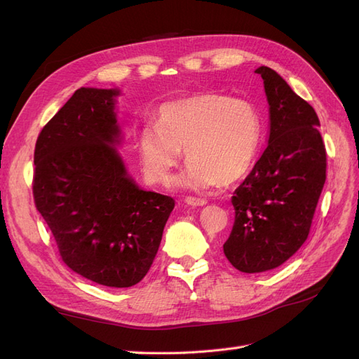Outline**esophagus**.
I'll use <instances>...</instances> for the list:
<instances>
[{"mask_svg": "<svg viewBox=\"0 0 359 359\" xmlns=\"http://www.w3.org/2000/svg\"><path fill=\"white\" fill-rule=\"evenodd\" d=\"M184 202H186L187 205H191V206H203V205H206V199L196 198V196H187L186 199H184Z\"/></svg>", "mask_w": 359, "mask_h": 359, "instance_id": "esophagus-1", "label": "esophagus"}]
</instances>
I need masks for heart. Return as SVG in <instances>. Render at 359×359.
<instances>
[{"instance_id":"1","label":"heart","mask_w":359,"mask_h":359,"mask_svg":"<svg viewBox=\"0 0 359 359\" xmlns=\"http://www.w3.org/2000/svg\"><path fill=\"white\" fill-rule=\"evenodd\" d=\"M262 145L264 119L252 102L203 93L163 104L139 133L137 156L147 182L169 186L184 149L190 163L178 182L201 190L244 178Z\"/></svg>"}]
</instances>
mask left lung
Returning <instances> with one entry per match:
<instances>
[{
    "instance_id": "left-lung-1",
    "label": "left lung",
    "mask_w": 359,
    "mask_h": 359,
    "mask_svg": "<svg viewBox=\"0 0 359 359\" xmlns=\"http://www.w3.org/2000/svg\"><path fill=\"white\" fill-rule=\"evenodd\" d=\"M269 104L265 151L232 196L235 223L223 244L241 273L285 264L307 240L327 180V149L313 107L281 76L259 67Z\"/></svg>"
}]
</instances>
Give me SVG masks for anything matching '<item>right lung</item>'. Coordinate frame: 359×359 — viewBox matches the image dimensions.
<instances>
[{
    "label": "right lung",
    "mask_w": 359,
    "mask_h": 359,
    "mask_svg": "<svg viewBox=\"0 0 359 359\" xmlns=\"http://www.w3.org/2000/svg\"><path fill=\"white\" fill-rule=\"evenodd\" d=\"M118 90L79 88L41 128L32 194L74 273L130 287L149 271L175 201L145 191L115 149Z\"/></svg>",
    "instance_id": "right-lung-1"
}]
</instances>
